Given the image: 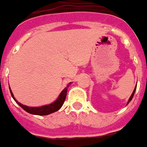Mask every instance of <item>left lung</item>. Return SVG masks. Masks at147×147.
<instances>
[{
  "label": "left lung",
  "mask_w": 147,
  "mask_h": 147,
  "mask_svg": "<svg viewBox=\"0 0 147 147\" xmlns=\"http://www.w3.org/2000/svg\"><path fill=\"white\" fill-rule=\"evenodd\" d=\"M136 88H137V84H136V87L134 88V91H133L132 94H131V96H130V97L129 98V100H128V102H127V104H129V103L130 102V101H131V100H132V98H133V97H134V92H135V91H136Z\"/></svg>",
  "instance_id": "8db88e82"
}]
</instances>
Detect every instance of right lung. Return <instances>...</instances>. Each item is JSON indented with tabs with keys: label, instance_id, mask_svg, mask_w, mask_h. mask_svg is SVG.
<instances>
[{
	"label": "right lung",
	"instance_id": "add662e5",
	"mask_svg": "<svg viewBox=\"0 0 147 147\" xmlns=\"http://www.w3.org/2000/svg\"><path fill=\"white\" fill-rule=\"evenodd\" d=\"M71 83H69L67 84V86L62 91L60 92L59 96H58V98L52 102L50 105H42V106H39V107H29V106H26V105H24L22 104H21L20 102H18L15 97L13 96V94L11 91L10 88H9V90H10V93L12 97L13 98L15 101L17 102L18 105H19L25 111H26L29 113H31V114H34V115H39V116H45V115H48V114H51L52 113H55V112L58 111L59 109H60L63 103H64V100H65L66 96H67V88L68 87L71 85Z\"/></svg>",
	"mask_w": 147,
	"mask_h": 147
}]
</instances>
